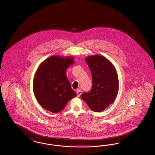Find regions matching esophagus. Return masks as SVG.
<instances>
[{
	"label": "esophagus",
	"mask_w": 155,
	"mask_h": 155,
	"mask_svg": "<svg viewBox=\"0 0 155 155\" xmlns=\"http://www.w3.org/2000/svg\"><path fill=\"white\" fill-rule=\"evenodd\" d=\"M82 91H81V89H78L77 91V96H80V95H81V94H82Z\"/></svg>",
	"instance_id": "esophagus-1"
}]
</instances>
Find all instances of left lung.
Instances as JSON below:
<instances>
[{"mask_svg": "<svg viewBox=\"0 0 155 155\" xmlns=\"http://www.w3.org/2000/svg\"><path fill=\"white\" fill-rule=\"evenodd\" d=\"M85 61L92 75V88L81 98L94 111L101 112L113 103L118 92L117 71L110 61L102 55L89 56Z\"/></svg>", "mask_w": 155, "mask_h": 155, "instance_id": "obj_1", "label": "left lung"}]
</instances>
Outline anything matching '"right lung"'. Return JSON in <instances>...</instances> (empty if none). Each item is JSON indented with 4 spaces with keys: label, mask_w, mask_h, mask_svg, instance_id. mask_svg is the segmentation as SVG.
<instances>
[{
    "label": "right lung",
    "mask_w": 155,
    "mask_h": 155,
    "mask_svg": "<svg viewBox=\"0 0 155 155\" xmlns=\"http://www.w3.org/2000/svg\"><path fill=\"white\" fill-rule=\"evenodd\" d=\"M73 57L52 56L42 62L33 81V91L38 103L46 110L59 113L77 96L66 75L74 63Z\"/></svg>",
    "instance_id": "right-lung-1"
}]
</instances>
